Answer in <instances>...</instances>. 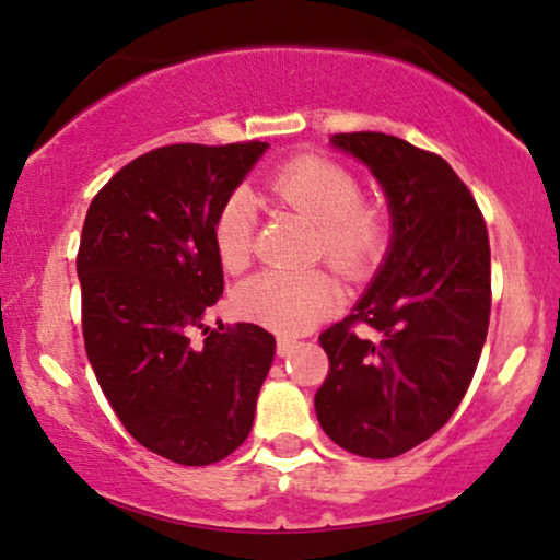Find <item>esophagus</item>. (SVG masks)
<instances>
[{"mask_svg": "<svg viewBox=\"0 0 560 560\" xmlns=\"http://www.w3.org/2000/svg\"><path fill=\"white\" fill-rule=\"evenodd\" d=\"M294 346H296V340H292V338H279V340H276V353L284 358V355L292 353Z\"/></svg>", "mask_w": 560, "mask_h": 560, "instance_id": "1", "label": "esophagus"}]
</instances>
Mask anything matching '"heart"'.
I'll list each match as a JSON object with an SVG mask.
<instances>
[{"label": "heart", "mask_w": 560, "mask_h": 560, "mask_svg": "<svg viewBox=\"0 0 560 560\" xmlns=\"http://www.w3.org/2000/svg\"><path fill=\"white\" fill-rule=\"evenodd\" d=\"M268 191L317 228V250L335 271L361 276L376 264L386 245L384 218L361 205L355 176L338 163L302 155L268 176ZM256 230V207L245 191H235L214 220V250L225 271L248 266ZM338 289L325 273L264 271L235 289V312L276 332H302L338 307Z\"/></svg>", "instance_id": "heart-1"}]
</instances>
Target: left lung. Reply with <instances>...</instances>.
Here are the masks:
<instances>
[{"label":"left lung","instance_id":"obj_1","mask_svg":"<svg viewBox=\"0 0 560 560\" xmlns=\"http://www.w3.org/2000/svg\"><path fill=\"white\" fill-rule=\"evenodd\" d=\"M332 145L382 184L392 243L353 312L319 335L330 371L315 412L340 448L394 458L435 435L474 378L491 312L487 222L441 155L384 132H338Z\"/></svg>","mask_w":560,"mask_h":560}]
</instances>
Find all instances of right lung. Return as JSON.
<instances>
[{"label": "right lung", "instance_id": "obj_1", "mask_svg": "<svg viewBox=\"0 0 560 560\" xmlns=\"http://www.w3.org/2000/svg\"><path fill=\"white\" fill-rule=\"evenodd\" d=\"M266 148L176 143L138 155L102 186L81 230V327L96 382L140 445L182 466L241 448L273 361L264 327L202 325L225 287L214 220Z\"/></svg>", "mask_w": 560, "mask_h": 560}]
</instances>
